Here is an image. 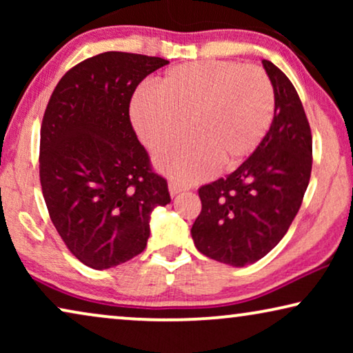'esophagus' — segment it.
<instances>
[{
    "mask_svg": "<svg viewBox=\"0 0 353 353\" xmlns=\"http://www.w3.org/2000/svg\"><path fill=\"white\" fill-rule=\"evenodd\" d=\"M168 191H170L172 197H175V196L180 194V192L186 191V188L180 185V183H176V181H170V183H168Z\"/></svg>",
    "mask_w": 353,
    "mask_h": 353,
    "instance_id": "obj_1",
    "label": "esophagus"
}]
</instances>
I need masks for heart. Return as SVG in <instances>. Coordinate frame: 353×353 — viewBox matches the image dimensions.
Wrapping results in <instances>:
<instances>
[{
	"mask_svg": "<svg viewBox=\"0 0 353 353\" xmlns=\"http://www.w3.org/2000/svg\"><path fill=\"white\" fill-rule=\"evenodd\" d=\"M274 114L268 75L233 61L188 62L167 70L157 90L139 88L130 115L149 151L159 152L185 137L194 138L156 159L163 175L181 183L204 180L216 163L234 167L252 154Z\"/></svg>",
	"mask_w": 353,
	"mask_h": 353,
	"instance_id": "obj_1",
	"label": "heart"
}]
</instances>
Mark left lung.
<instances>
[{
	"label": "left lung",
	"instance_id": "obj_1",
	"mask_svg": "<svg viewBox=\"0 0 353 353\" xmlns=\"http://www.w3.org/2000/svg\"><path fill=\"white\" fill-rule=\"evenodd\" d=\"M274 91V115L262 143L226 178L199 190L191 228L196 249L231 267L265 257L288 233L312 173V133L291 80L262 61Z\"/></svg>",
	"mask_w": 353,
	"mask_h": 353
}]
</instances>
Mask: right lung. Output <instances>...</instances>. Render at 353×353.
<instances>
[{
	"instance_id": "right-lung-1",
	"label": "right lung",
	"mask_w": 353,
	"mask_h": 353,
	"mask_svg": "<svg viewBox=\"0 0 353 353\" xmlns=\"http://www.w3.org/2000/svg\"><path fill=\"white\" fill-rule=\"evenodd\" d=\"M162 57L109 51L59 80L40 133V181L52 225L81 263L105 270L146 249L152 210L167 205L165 178L130 122V101Z\"/></svg>"
}]
</instances>
